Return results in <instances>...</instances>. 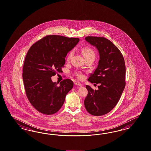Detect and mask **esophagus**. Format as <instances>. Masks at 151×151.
<instances>
[{
	"instance_id": "obj_1",
	"label": "esophagus",
	"mask_w": 151,
	"mask_h": 151,
	"mask_svg": "<svg viewBox=\"0 0 151 151\" xmlns=\"http://www.w3.org/2000/svg\"><path fill=\"white\" fill-rule=\"evenodd\" d=\"M74 84H75L76 85L79 86H82V84L81 83H79V82H76Z\"/></svg>"
}]
</instances>
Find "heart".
Here are the masks:
<instances>
[{
  "label": "heart",
  "mask_w": 151,
  "mask_h": 151,
  "mask_svg": "<svg viewBox=\"0 0 151 151\" xmlns=\"http://www.w3.org/2000/svg\"><path fill=\"white\" fill-rule=\"evenodd\" d=\"M82 52L83 54V56L86 60L92 59H95L96 57V53L95 51L93 49L89 47H84L82 49ZM74 54V50L70 51L68 54L67 56V60L68 62L70 60ZM77 76L79 79H82L83 77V76L82 73H77Z\"/></svg>",
  "instance_id": "1"
}]
</instances>
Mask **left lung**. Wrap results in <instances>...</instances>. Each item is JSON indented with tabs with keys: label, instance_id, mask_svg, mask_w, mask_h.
I'll return each instance as SVG.
<instances>
[{
	"label": "left lung",
	"instance_id": "8db88e82",
	"mask_svg": "<svg viewBox=\"0 0 151 151\" xmlns=\"http://www.w3.org/2000/svg\"><path fill=\"white\" fill-rule=\"evenodd\" d=\"M85 40L97 49L100 60L88 81L99 84L98 90L86 86L84 106L94 116L105 115L116 105L125 86V63L123 54L111 41L103 37L87 36Z\"/></svg>",
	"mask_w": 151,
	"mask_h": 151
}]
</instances>
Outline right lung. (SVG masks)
Masks as SVG:
<instances>
[{"mask_svg":"<svg viewBox=\"0 0 151 151\" xmlns=\"http://www.w3.org/2000/svg\"><path fill=\"white\" fill-rule=\"evenodd\" d=\"M78 38L47 35L32 45L23 67L26 94L34 108L45 115H52L63 106L73 81L52 82L51 77L62 72L68 52L78 44Z\"/></svg>","mask_w":151,"mask_h":151,"instance_id":"obj_1","label":"right lung"}]
</instances>
